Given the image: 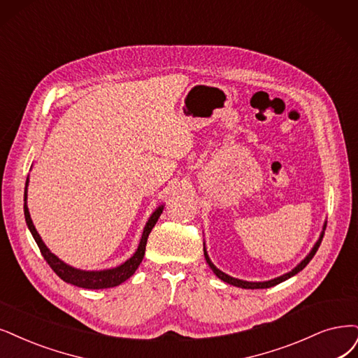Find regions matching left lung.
Here are the masks:
<instances>
[{
	"label": "left lung",
	"instance_id": "8db88e82",
	"mask_svg": "<svg viewBox=\"0 0 358 358\" xmlns=\"http://www.w3.org/2000/svg\"><path fill=\"white\" fill-rule=\"evenodd\" d=\"M326 229V224H324V227H323V230ZM323 236H324V231L322 233V236H320V239L317 241V243L314 245V248H313V250L311 252L308 254V257L303 259L298 267H295L292 271H289V273H286V274H283V275H280V277H277V279H273V280H268V282H245V280H239V279H234V277H230V275H227L226 273H222L221 270H218L213 262H210V259H209V257H208V254H206V249L203 248V254H205V258H206V262L209 264V267L213 268V271L220 277V279L222 280V282H226V283H229V285H233V286H237V287H243V289H267V287H271V286H275V285H279V283H282V282H285V280H287L289 277H292V275H295V274H298L301 270H303L307 267V264L313 259V257L315 255V252H317V249H319V246H320V243H322V241H323Z\"/></svg>",
	"mask_w": 358,
	"mask_h": 358
}]
</instances>
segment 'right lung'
<instances>
[{"label": "right lung", "instance_id": "add662e5", "mask_svg": "<svg viewBox=\"0 0 358 358\" xmlns=\"http://www.w3.org/2000/svg\"><path fill=\"white\" fill-rule=\"evenodd\" d=\"M26 187H28V180H26ZM24 220L26 224H28V227L34 236V239L41 250V254L44 257V259L47 261L48 266L51 267V270L55 271L60 279L66 283H71L75 285L78 287H84V289H108V287H113L121 285L122 282H125L127 279L136 273V270L138 268L140 262L143 261L144 252H145V245H148V237L152 231V229L155 227V224L157 222V218L161 217L164 206H159L155 213L152 214V217L149 218L148 224H145L143 236H141V241L138 245V249L136 250V254L132 255L127 262H124L122 266H119L116 268H110V270H103V271H81V270H76L69 267L68 264H64L63 261H60L55 254H51L48 248L44 245V242L41 241V237H39L38 231L34 227V222L31 220L29 215V209L28 205H26V189H24Z\"/></svg>", "mask_w": 358, "mask_h": 358}]
</instances>
